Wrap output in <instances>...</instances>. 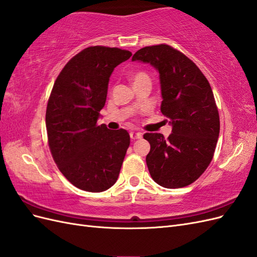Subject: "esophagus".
<instances>
[{"instance_id":"obj_1","label":"esophagus","mask_w":257,"mask_h":257,"mask_svg":"<svg viewBox=\"0 0 257 257\" xmlns=\"http://www.w3.org/2000/svg\"><path fill=\"white\" fill-rule=\"evenodd\" d=\"M130 137H131V139H139L143 137V134L139 133V132H131Z\"/></svg>"}]
</instances>
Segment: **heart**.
Returning <instances> with one entry per match:
<instances>
[{
	"instance_id": "obj_1",
	"label": "heart",
	"mask_w": 257,
	"mask_h": 257,
	"mask_svg": "<svg viewBox=\"0 0 257 257\" xmlns=\"http://www.w3.org/2000/svg\"><path fill=\"white\" fill-rule=\"evenodd\" d=\"M132 80H133L134 84H136L138 82H142L145 80H150V78L147 73L139 71V72H135L133 75H132Z\"/></svg>"
}]
</instances>
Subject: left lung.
<instances>
[{
  "mask_svg": "<svg viewBox=\"0 0 257 257\" xmlns=\"http://www.w3.org/2000/svg\"><path fill=\"white\" fill-rule=\"evenodd\" d=\"M132 60L150 63L159 71L161 112L173 125L167 139L159 133L144 135L150 144L146 158L149 173L163 188L190 185L212 161L220 133L210 83L191 59L166 44L139 49Z\"/></svg>",
  "mask_w": 257,
  "mask_h": 257,
  "instance_id": "left-lung-1",
  "label": "left lung"
}]
</instances>
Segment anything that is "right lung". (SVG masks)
<instances>
[{
	"instance_id": "add662e5",
	"label": "right lung",
	"mask_w": 257,
	"mask_h": 257,
	"mask_svg": "<svg viewBox=\"0 0 257 257\" xmlns=\"http://www.w3.org/2000/svg\"><path fill=\"white\" fill-rule=\"evenodd\" d=\"M131 56L91 46L69 60L54 81L46 109L49 149L60 172L80 190L106 191L119 177L130 135L98 125L97 119L112 71Z\"/></svg>"
}]
</instances>
